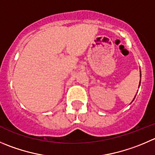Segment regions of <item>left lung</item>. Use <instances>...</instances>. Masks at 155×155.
<instances>
[{
  "label": "left lung",
  "instance_id": "8db88e82",
  "mask_svg": "<svg viewBox=\"0 0 155 155\" xmlns=\"http://www.w3.org/2000/svg\"><path fill=\"white\" fill-rule=\"evenodd\" d=\"M141 76H142V75H141V70H140V82H139V86H140V83H141ZM135 97H134V99H135ZM134 99H133V100H134ZM132 101V102H133ZM131 102V103H132Z\"/></svg>",
  "mask_w": 155,
  "mask_h": 155
}]
</instances>
